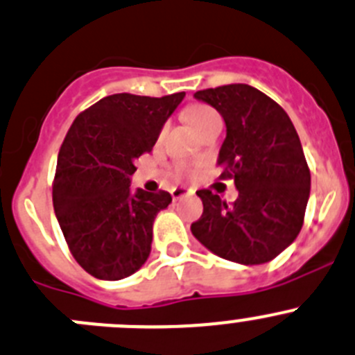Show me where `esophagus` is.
Wrapping results in <instances>:
<instances>
[{
  "label": "esophagus",
  "mask_w": 355,
  "mask_h": 355,
  "mask_svg": "<svg viewBox=\"0 0 355 355\" xmlns=\"http://www.w3.org/2000/svg\"><path fill=\"white\" fill-rule=\"evenodd\" d=\"M194 194V191L192 189H185V187H175L173 191H171V196H173L175 201H178V199L185 198V196H192Z\"/></svg>",
  "instance_id": "1"
}]
</instances>
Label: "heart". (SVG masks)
Returning a JSON list of instances; mask_svg holds the SVG:
<instances>
[{
  "label": "heart",
  "mask_w": 355,
  "mask_h": 355,
  "mask_svg": "<svg viewBox=\"0 0 355 355\" xmlns=\"http://www.w3.org/2000/svg\"><path fill=\"white\" fill-rule=\"evenodd\" d=\"M187 116H189V119H191V123H192V125H194V128L198 130V132L202 128V126L208 125V123L211 121V119L218 118V114H216V112L213 111V109L205 107V105H199V107L189 109Z\"/></svg>",
  "instance_id": "heart-1"
}]
</instances>
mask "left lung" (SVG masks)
I'll return each instance as SVG.
<instances>
[{
	"mask_svg": "<svg viewBox=\"0 0 355 355\" xmlns=\"http://www.w3.org/2000/svg\"><path fill=\"white\" fill-rule=\"evenodd\" d=\"M218 111L227 135L216 164L239 196L232 206L208 189L196 194L202 215L191 225L196 239L220 258L260 265L286 250L304 225L311 171L290 116L250 85L196 92Z\"/></svg>",
	"mask_w": 355,
	"mask_h": 355,
	"instance_id": "1",
	"label": "left lung"
}]
</instances>
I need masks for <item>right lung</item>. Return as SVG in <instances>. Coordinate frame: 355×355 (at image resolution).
Wrapping results in <instances>:
<instances>
[{"label":"right lung","instance_id":"right-lung-1","mask_svg":"<svg viewBox=\"0 0 355 355\" xmlns=\"http://www.w3.org/2000/svg\"><path fill=\"white\" fill-rule=\"evenodd\" d=\"M185 92L166 97L116 94L78 116L65 135L53 208L72 257L97 279L119 281L147 261L153 223L170 192H132L135 159L150 153Z\"/></svg>","mask_w":355,"mask_h":355}]
</instances>
